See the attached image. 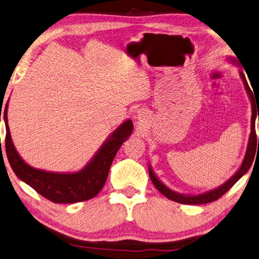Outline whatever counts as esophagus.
Instances as JSON below:
<instances>
[{
	"instance_id": "34e87169",
	"label": "esophagus",
	"mask_w": 259,
	"mask_h": 259,
	"mask_svg": "<svg viewBox=\"0 0 259 259\" xmlns=\"http://www.w3.org/2000/svg\"><path fill=\"white\" fill-rule=\"evenodd\" d=\"M143 115H144V114H139V116H143Z\"/></svg>"
}]
</instances>
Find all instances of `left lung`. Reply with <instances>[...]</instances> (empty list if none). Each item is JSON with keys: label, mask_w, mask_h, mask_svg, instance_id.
I'll list each match as a JSON object with an SVG mask.
<instances>
[{"label": "left lung", "mask_w": 259, "mask_h": 259, "mask_svg": "<svg viewBox=\"0 0 259 259\" xmlns=\"http://www.w3.org/2000/svg\"><path fill=\"white\" fill-rule=\"evenodd\" d=\"M230 60L232 63H236V60L234 58H230ZM240 77L244 82L245 89L247 91V94L249 96L250 102H251V109H252V114H251V126H250V136H249V140H248V146H247V150H246V155L245 158L242 160V164L239 167L235 175H232L229 180L227 182H225L224 184L215 187L213 190H210L207 192H204V193L201 194H196V195H187V194H181L177 193V192H174L173 190H170L167 187L164 183H161V181L158 180V177L155 175V173L151 169V166L149 165L148 167V171H149V176L150 180L153 182V184L155 185V187L158 190L161 194L165 195L167 199H169L171 201L179 202V203L182 204H204V203H209V202H213L217 201L219 197H221L224 195L226 192L229 191L232 186H234L238 181H239L242 176H244L248 170H249L250 166L254 161L255 158V153L256 149H259V138H258V148H257V137H256V130H255V121L257 118V111H258V121H259V108H258V103L256 101V98L252 91L250 90L249 85L247 83V79L245 77V74L241 72H239Z\"/></svg>", "instance_id": "obj_1"}]
</instances>
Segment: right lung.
<instances>
[{
    "label": "right lung",
    "mask_w": 259,
    "mask_h": 259,
    "mask_svg": "<svg viewBox=\"0 0 259 259\" xmlns=\"http://www.w3.org/2000/svg\"><path fill=\"white\" fill-rule=\"evenodd\" d=\"M3 118L7 129L5 149L14 174L54 203H76L88 201L99 194L108 179L110 167L116 153L134 130L133 121L130 119L124 121L108 137L92 159L82 169L76 173H55L34 168L25 163L18 154L8 124V103L5 105Z\"/></svg>",
    "instance_id": "add662e5"
}]
</instances>
